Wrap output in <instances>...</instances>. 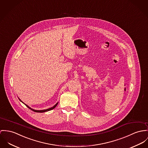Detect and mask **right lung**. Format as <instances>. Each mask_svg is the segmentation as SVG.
I'll list each match as a JSON object with an SVG mask.
<instances>
[{"mask_svg":"<svg viewBox=\"0 0 148 148\" xmlns=\"http://www.w3.org/2000/svg\"><path fill=\"white\" fill-rule=\"evenodd\" d=\"M21 101V100H20ZM22 102V101H21ZM58 104V103H57L55 105H54L53 107H52V108H49V109H46V110H34V109H32V108H30V107H29L27 105H25L27 108H29L30 109H31L32 110H33V112H36V113H44V112H47V111H49V110H52L53 109H54L56 106H57V105Z\"/></svg>","mask_w":148,"mask_h":148,"instance_id":"1","label":"right lung"}]
</instances>
